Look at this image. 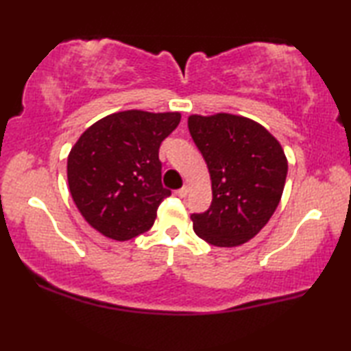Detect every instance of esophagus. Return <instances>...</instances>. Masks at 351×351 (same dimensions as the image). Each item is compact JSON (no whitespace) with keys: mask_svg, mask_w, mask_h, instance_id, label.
Returning <instances> with one entry per match:
<instances>
[{"mask_svg":"<svg viewBox=\"0 0 351 351\" xmlns=\"http://www.w3.org/2000/svg\"><path fill=\"white\" fill-rule=\"evenodd\" d=\"M187 193H189L187 186H182L180 190H176V195H178V197H180V198H184Z\"/></svg>","mask_w":351,"mask_h":351,"instance_id":"34e87169","label":"esophagus"}]
</instances>
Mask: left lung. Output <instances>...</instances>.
Returning <instances> with one entry per match:
<instances>
[{
  "instance_id": "8db88e82",
  "label": "left lung",
  "mask_w": 351,
  "mask_h": 351,
  "mask_svg": "<svg viewBox=\"0 0 351 351\" xmlns=\"http://www.w3.org/2000/svg\"><path fill=\"white\" fill-rule=\"evenodd\" d=\"M187 123L212 181L210 207L190 215L195 234L218 247L243 245L280 203L288 173L283 148L268 130L241 116L193 114Z\"/></svg>"
}]
</instances>
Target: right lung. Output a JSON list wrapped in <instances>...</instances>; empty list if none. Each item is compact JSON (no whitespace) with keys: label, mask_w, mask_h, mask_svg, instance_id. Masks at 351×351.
Wrapping results in <instances>:
<instances>
[{"label":"right lung","mask_w":351,"mask_h":351,"mask_svg":"<svg viewBox=\"0 0 351 351\" xmlns=\"http://www.w3.org/2000/svg\"><path fill=\"white\" fill-rule=\"evenodd\" d=\"M180 121V112H114L71 148L69 192L100 234L125 241L152 228L159 204L171 193L161 181L159 147Z\"/></svg>","instance_id":"obj_1"}]
</instances>
